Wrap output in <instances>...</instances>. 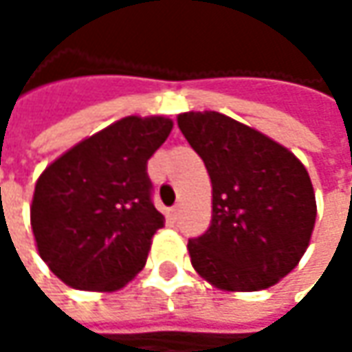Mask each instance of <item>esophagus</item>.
Instances as JSON below:
<instances>
[{
	"instance_id": "34e87169",
	"label": "esophagus",
	"mask_w": 352,
	"mask_h": 352,
	"mask_svg": "<svg viewBox=\"0 0 352 352\" xmlns=\"http://www.w3.org/2000/svg\"><path fill=\"white\" fill-rule=\"evenodd\" d=\"M168 213L172 219H178V215H180V206H174V208H170Z\"/></svg>"
}]
</instances>
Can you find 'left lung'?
I'll return each mask as SVG.
<instances>
[{
    "label": "left lung",
    "mask_w": 352,
    "mask_h": 352,
    "mask_svg": "<svg viewBox=\"0 0 352 352\" xmlns=\"http://www.w3.org/2000/svg\"><path fill=\"white\" fill-rule=\"evenodd\" d=\"M211 178V223L190 239L192 266L215 288L258 292L296 268L316 225L304 164L266 135L217 111L178 116Z\"/></svg>",
    "instance_id": "8db88e82"
}]
</instances>
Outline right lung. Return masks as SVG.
Listing matches in <instances>:
<instances>
[{"label":"right lung","instance_id":"1","mask_svg":"<svg viewBox=\"0 0 352 352\" xmlns=\"http://www.w3.org/2000/svg\"><path fill=\"white\" fill-rule=\"evenodd\" d=\"M166 117H125L48 166L34 186L31 227L41 258L78 290L123 288L164 227L146 162L168 139Z\"/></svg>","mask_w":352,"mask_h":352}]
</instances>
